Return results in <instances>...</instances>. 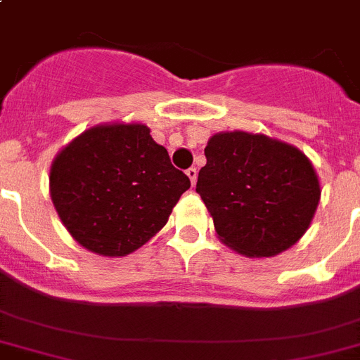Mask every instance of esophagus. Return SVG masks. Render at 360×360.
<instances>
[{
	"label": "esophagus",
	"mask_w": 360,
	"mask_h": 360,
	"mask_svg": "<svg viewBox=\"0 0 360 360\" xmlns=\"http://www.w3.org/2000/svg\"><path fill=\"white\" fill-rule=\"evenodd\" d=\"M186 176L190 177V181H192V184H195V181H198V168L190 167L188 170H186Z\"/></svg>",
	"instance_id": "1"
}]
</instances>
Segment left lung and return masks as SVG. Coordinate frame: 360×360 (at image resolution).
<instances>
[{
	"label": "left lung",
	"instance_id": "left-lung-1",
	"mask_svg": "<svg viewBox=\"0 0 360 360\" xmlns=\"http://www.w3.org/2000/svg\"><path fill=\"white\" fill-rule=\"evenodd\" d=\"M205 155L195 192L224 245L246 257H274L304 236L321 184L301 150L233 130L212 136Z\"/></svg>",
	"mask_w": 360,
	"mask_h": 360
}]
</instances>
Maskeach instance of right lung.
Here are the masks:
<instances>
[{"mask_svg": "<svg viewBox=\"0 0 360 360\" xmlns=\"http://www.w3.org/2000/svg\"><path fill=\"white\" fill-rule=\"evenodd\" d=\"M50 198L83 248L123 257L167 224L190 179L141 123L98 124L72 139L50 167Z\"/></svg>", "mask_w": 360, "mask_h": 360, "instance_id": "add662e5", "label": "right lung"}]
</instances>
